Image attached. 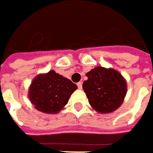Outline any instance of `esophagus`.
<instances>
[{
  "mask_svg": "<svg viewBox=\"0 0 153 153\" xmlns=\"http://www.w3.org/2000/svg\"><path fill=\"white\" fill-rule=\"evenodd\" d=\"M77 87H78L79 89H82V82H78L77 83Z\"/></svg>",
  "mask_w": 153,
  "mask_h": 153,
  "instance_id": "obj_1",
  "label": "esophagus"
}]
</instances>
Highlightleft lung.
Returning a JSON list of instances; mask_svg holds the SVG:
<instances>
[{
	"label": "left lung",
	"instance_id": "8db88e82",
	"mask_svg": "<svg viewBox=\"0 0 153 153\" xmlns=\"http://www.w3.org/2000/svg\"><path fill=\"white\" fill-rule=\"evenodd\" d=\"M88 79L82 88L93 109L101 114L111 113L123 103L127 83L120 72L113 68L96 67L86 73Z\"/></svg>",
	"mask_w": 153,
	"mask_h": 153
}]
</instances>
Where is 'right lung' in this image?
I'll return each instance as SVG.
<instances>
[{"instance_id": "add662e5", "label": "right lung", "mask_w": 153, "mask_h": 153, "mask_svg": "<svg viewBox=\"0 0 153 153\" xmlns=\"http://www.w3.org/2000/svg\"><path fill=\"white\" fill-rule=\"evenodd\" d=\"M77 86L53 70L33 79L29 98L35 109L46 114H57L63 109Z\"/></svg>"}]
</instances>
